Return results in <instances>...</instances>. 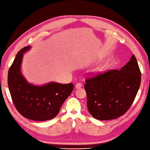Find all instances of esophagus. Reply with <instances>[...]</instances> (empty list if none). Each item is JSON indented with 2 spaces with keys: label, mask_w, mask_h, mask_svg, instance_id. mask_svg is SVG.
<instances>
[{
  "label": "esophagus",
  "mask_w": 150,
  "mask_h": 150,
  "mask_svg": "<svg viewBox=\"0 0 150 150\" xmlns=\"http://www.w3.org/2000/svg\"><path fill=\"white\" fill-rule=\"evenodd\" d=\"M75 86H76V88H80L82 87V84L80 83H78L76 84Z\"/></svg>",
  "instance_id": "esophagus-1"
}]
</instances>
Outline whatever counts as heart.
Listing matches in <instances>:
<instances>
[{
	"instance_id": "b5f03b06",
	"label": "heart",
	"mask_w": 150,
	"mask_h": 150,
	"mask_svg": "<svg viewBox=\"0 0 150 150\" xmlns=\"http://www.w3.org/2000/svg\"><path fill=\"white\" fill-rule=\"evenodd\" d=\"M102 68L100 69H99V71H102Z\"/></svg>"
}]
</instances>
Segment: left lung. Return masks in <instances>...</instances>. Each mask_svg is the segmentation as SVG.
<instances>
[{"mask_svg": "<svg viewBox=\"0 0 150 150\" xmlns=\"http://www.w3.org/2000/svg\"><path fill=\"white\" fill-rule=\"evenodd\" d=\"M141 78L134 55L120 70L113 69L87 78L84 88L89 112L96 119L102 120L122 116L134 102Z\"/></svg>", "mask_w": 150, "mask_h": 150, "instance_id": "obj_1", "label": "left lung"}]
</instances>
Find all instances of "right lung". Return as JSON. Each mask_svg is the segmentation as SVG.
<instances>
[{"mask_svg":"<svg viewBox=\"0 0 150 150\" xmlns=\"http://www.w3.org/2000/svg\"><path fill=\"white\" fill-rule=\"evenodd\" d=\"M30 48L27 46L18 52L8 72V86L20 114L33 120H50L57 115L74 84L50 82L39 86L28 83L21 73V66L23 54Z\"/></svg>","mask_w":150,"mask_h":150,"instance_id":"add662e5","label":"right lung"}]
</instances>
